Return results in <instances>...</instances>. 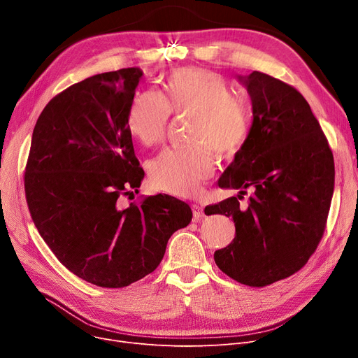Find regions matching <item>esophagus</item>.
Listing matches in <instances>:
<instances>
[{
    "instance_id": "1",
    "label": "esophagus",
    "mask_w": 358,
    "mask_h": 358,
    "mask_svg": "<svg viewBox=\"0 0 358 358\" xmlns=\"http://www.w3.org/2000/svg\"><path fill=\"white\" fill-rule=\"evenodd\" d=\"M192 210H193V219H194L196 222L204 219L206 215H204V212H203L201 206H199V204H192Z\"/></svg>"
}]
</instances>
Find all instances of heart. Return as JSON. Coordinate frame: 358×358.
Wrapping results in <instances>:
<instances>
[{"label": "heart", "instance_id": "heart-1", "mask_svg": "<svg viewBox=\"0 0 358 358\" xmlns=\"http://www.w3.org/2000/svg\"><path fill=\"white\" fill-rule=\"evenodd\" d=\"M174 115H190L184 146L168 148L150 161L148 173L155 189L173 196L194 194L215 171V157H232L247 143L252 115L248 103L235 96L223 75L203 68H180L168 75L162 96L139 91L131 99L126 126L143 146L158 145Z\"/></svg>", "mask_w": 358, "mask_h": 358}]
</instances>
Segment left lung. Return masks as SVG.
<instances>
[{"mask_svg": "<svg viewBox=\"0 0 358 358\" xmlns=\"http://www.w3.org/2000/svg\"><path fill=\"white\" fill-rule=\"evenodd\" d=\"M251 101V134L219 178L239 189L206 206V215L234 219L236 235L215 252L216 266L238 283L264 287L303 268L316 251L334 193L335 166L317 119L293 85L254 71L241 77ZM253 193L245 205L238 200Z\"/></svg>", "mask_w": 358, "mask_h": 358, "instance_id": "1", "label": "left lung"}]
</instances>
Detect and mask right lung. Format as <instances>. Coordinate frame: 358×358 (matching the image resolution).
<instances>
[{"label":"right lung","mask_w":358,"mask_h":358,"mask_svg":"<svg viewBox=\"0 0 358 358\" xmlns=\"http://www.w3.org/2000/svg\"><path fill=\"white\" fill-rule=\"evenodd\" d=\"M139 68L94 75L55 96L36 122L24 171L30 216L48 247L91 285L126 287L152 273L190 206L157 194L120 209L145 176L126 126Z\"/></svg>","instance_id":"add662e5"}]
</instances>
